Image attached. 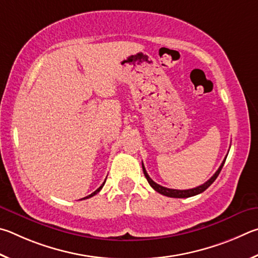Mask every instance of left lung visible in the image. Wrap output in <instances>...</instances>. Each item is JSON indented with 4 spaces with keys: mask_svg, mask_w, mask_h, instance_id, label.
<instances>
[{
    "mask_svg": "<svg viewBox=\"0 0 258 258\" xmlns=\"http://www.w3.org/2000/svg\"><path fill=\"white\" fill-rule=\"evenodd\" d=\"M225 160H227V157L223 160L222 164L220 165V168L218 169V171L213 174V177H211V179L207 180V181L205 183L201 184V186H198L196 188H192V189H187V190H178V189H170V188H165L163 186H161V184L156 183L153 181V180L150 178V175L147 174L146 170H145V166H144L143 164V171H144V174H145V177L147 179L148 183L151 184V187L154 189L155 191L162 194V195L164 196H168V197H173V198H188V197H191V196H195V195H198V194H201L203 191H205L207 188H209L212 183H213L215 181V179L218 178V175L220 174L221 170H222L223 165H224V162Z\"/></svg>",
    "mask_w": 258,
    "mask_h": 258,
    "instance_id": "obj_1",
    "label": "left lung"
}]
</instances>
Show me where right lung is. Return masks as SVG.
I'll return each mask as SVG.
<instances>
[{
	"label": "right lung",
	"instance_id": "right-lung-1",
	"mask_svg": "<svg viewBox=\"0 0 258 258\" xmlns=\"http://www.w3.org/2000/svg\"><path fill=\"white\" fill-rule=\"evenodd\" d=\"M104 183H105V181H104V182L102 183V186H101V187H99V188H97V189H96V190H95L94 192H92V194H90V195H88V196H86V197H84V198H81V200H86V198H90V197H93V196H95V195H96V194H97V192H99V190H101V189L103 188V186H104Z\"/></svg>",
	"mask_w": 258,
	"mask_h": 258
}]
</instances>
